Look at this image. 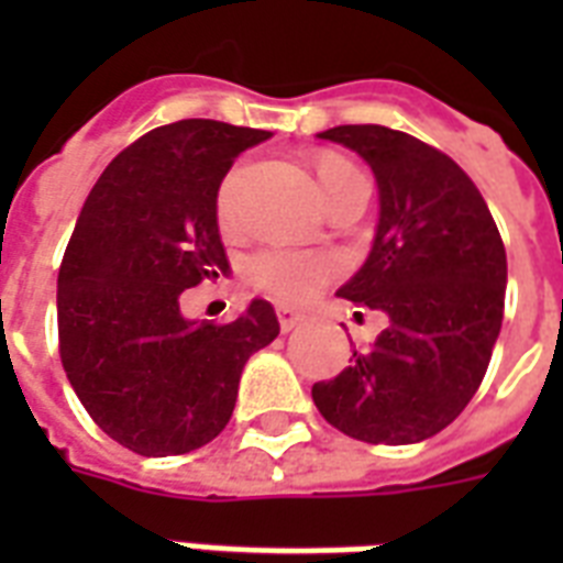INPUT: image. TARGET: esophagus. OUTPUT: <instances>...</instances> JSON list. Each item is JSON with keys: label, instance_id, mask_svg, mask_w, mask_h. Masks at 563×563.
<instances>
[{"label": "esophagus", "instance_id": "obj_1", "mask_svg": "<svg viewBox=\"0 0 563 563\" xmlns=\"http://www.w3.org/2000/svg\"><path fill=\"white\" fill-rule=\"evenodd\" d=\"M307 312H298V309H289V307H280L277 309V321H280V330L283 333H291L295 327L307 324Z\"/></svg>", "mask_w": 563, "mask_h": 563}]
</instances>
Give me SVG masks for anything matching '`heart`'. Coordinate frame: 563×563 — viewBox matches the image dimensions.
<instances>
[{"label": "heart", "mask_w": 563, "mask_h": 563, "mask_svg": "<svg viewBox=\"0 0 563 563\" xmlns=\"http://www.w3.org/2000/svg\"><path fill=\"white\" fill-rule=\"evenodd\" d=\"M353 166L342 157H321L318 161V180L324 195L333 189L335 180H342ZM239 216V175L230 172L219 184L216 192V219L221 228H230ZM339 272V260L318 251H291V247H265L245 260V277L256 289L268 291L286 303H303L316 295L327 280H333Z\"/></svg>", "instance_id": "heart-1"}]
</instances>
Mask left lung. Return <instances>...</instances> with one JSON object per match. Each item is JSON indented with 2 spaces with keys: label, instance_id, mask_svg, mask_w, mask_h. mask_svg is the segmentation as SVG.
Instances as JSON below:
<instances>
[{
  "label": "left lung",
  "instance_id": "obj_1",
  "mask_svg": "<svg viewBox=\"0 0 563 563\" xmlns=\"http://www.w3.org/2000/svg\"><path fill=\"white\" fill-rule=\"evenodd\" d=\"M321 140L368 163L379 189L374 245L339 289L385 330L330 383L312 385L327 423L368 444H418L450 427L479 388L506 307V247L459 163L385 125Z\"/></svg>",
  "mask_w": 563,
  "mask_h": 563
}]
</instances>
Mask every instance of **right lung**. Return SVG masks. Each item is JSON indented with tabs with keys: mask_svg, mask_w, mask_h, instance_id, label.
<instances>
[{
	"mask_svg": "<svg viewBox=\"0 0 563 563\" xmlns=\"http://www.w3.org/2000/svg\"><path fill=\"white\" fill-rule=\"evenodd\" d=\"M268 131L216 119L154 128L117 154L84 201L57 274L66 379L140 455H180L228 427L245 362L280 333L268 300L230 324L192 321L180 295L230 268L216 192Z\"/></svg>",
	"mask_w": 563,
	"mask_h": 563,
	"instance_id": "add662e5",
	"label": "right lung"
}]
</instances>
